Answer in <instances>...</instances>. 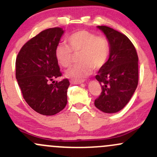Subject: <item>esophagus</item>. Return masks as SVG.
<instances>
[{
	"label": "esophagus",
	"instance_id": "34e87169",
	"mask_svg": "<svg viewBox=\"0 0 157 157\" xmlns=\"http://www.w3.org/2000/svg\"><path fill=\"white\" fill-rule=\"evenodd\" d=\"M71 84H80V83H83V80H75V79H71Z\"/></svg>",
	"mask_w": 157,
	"mask_h": 157
}]
</instances>
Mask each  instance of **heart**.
Returning a JSON list of instances; mask_svg holds the SVG:
<instances>
[{
	"label": "heart",
	"mask_w": 157,
	"mask_h": 157,
	"mask_svg": "<svg viewBox=\"0 0 157 157\" xmlns=\"http://www.w3.org/2000/svg\"><path fill=\"white\" fill-rule=\"evenodd\" d=\"M68 45L59 43L55 49V56L58 64L68 67L73 61L74 53L78 55L80 63L66 72V75L75 80H83L93 71L99 69L106 62L109 55V40L105 36H97L86 30H79L67 37Z\"/></svg>",
	"instance_id": "b5f03b06"
}]
</instances>
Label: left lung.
<instances>
[{
	"mask_svg": "<svg viewBox=\"0 0 157 157\" xmlns=\"http://www.w3.org/2000/svg\"><path fill=\"white\" fill-rule=\"evenodd\" d=\"M109 40V60L99 69L96 79L102 88L95 106L105 113H115L129 102L138 84V56L129 39L120 32L98 26Z\"/></svg>",
	"mask_w": 157,
	"mask_h": 157,
	"instance_id": "obj_1",
	"label": "left lung"
}]
</instances>
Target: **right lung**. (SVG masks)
<instances>
[{
  "label": "right lung",
  "instance_id": "right-lung-1",
  "mask_svg": "<svg viewBox=\"0 0 157 157\" xmlns=\"http://www.w3.org/2000/svg\"><path fill=\"white\" fill-rule=\"evenodd\" d=\"M63 33L60 27L43 30L22 47L16 59V78L23 98L41 115H54L67 105L68 79L54 81L62 74L55 49Z\"/></svg>",
  "mask_w": 157,
  "mask_h": 157
}]
</instances>
